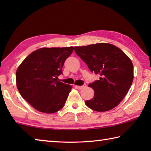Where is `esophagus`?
Returning a JSON list of instances; mask_svg holds the SVG:
<instances>
[{
    "label": "esophagus",
    "mask_w": 151,
    "mask_h": 151,
    "mask_svg": "<svg viewBox=\"0 0 151 151\" xmlns=\"http://www.w3.org/2000/svg\"><path fill=\"white\" fill-rule=\"evenodd\" d=\"M76 86V88H78V89H83V88L86 87V85H83L82 86Z\"/></svg>",
    "instance_id": "obj_1"
}]
</instances>
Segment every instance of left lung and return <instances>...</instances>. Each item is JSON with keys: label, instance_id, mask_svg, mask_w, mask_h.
Wrapping results in <instances>:
<instances>
[{"label": "left lung", "instance_id": "obj_1", "mask_svg": "<svg viewBox=\"0 0 151 151\" xmlns=\"http://www.w3.org/2000/svg\"><path fill=\"white\" fill-rule=\"evenodd\" d=\"M75 51L92 73L101 76L88 86L94 97L86 105L97 112L116 107L126 96L133 81V65L119 48L109 43L75 47Z\"/></svg>", "mask_w": 151, "mask_h": 151}]
</instances>
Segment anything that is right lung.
Wrapping results in <instances>:
<instances>
[{"mask_svg":"<svg viewBox=\"0 0 151 151\" xmlns=\"http://www.w3.org/2000/svg\"><path fill=\"white\" fill-rule=\"evenodd\" d=\"M73 47L41 48L22 61L16 73L17 86L22 98L44 113H54L63 108L72 86L60 81L66 58Z\"/></svg>","mask_w":151,"mask_h":151,"instance_id":"obj_1","label":"right lung"}]
</instances>
